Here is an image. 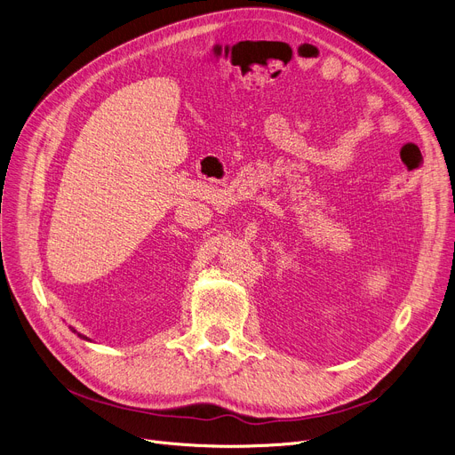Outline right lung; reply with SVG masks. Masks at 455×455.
I'll return each mask as SVG.
<instances>
[{
	"label": "right lung",
	"instance_id": "obj_1",
	"mask_svg": "<svg viewBox=\"0 0 455 455\" xmlns=\"http://www.w3.org/2000/svg\"><path fill=\"white\" fill-rule=\"evenodd\" d=\"M69 329H71V332H75V334H76V336H78V338H83V339H86V341H92V339H90V338H88V336H84V334H80V332H76V331H75V329H73V327H69Z\"/></svg>",
	"mask_w": 455,
	"mask_h": 455
}]
</instances>
